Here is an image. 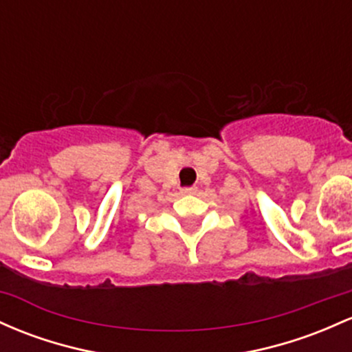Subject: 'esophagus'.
Listing matches in <instances>:
<instances>
[{
    "label": "esophagus",
    "mask_w": 352,
    "mask_h": 352,
    "mask_svg": "<svg viewBox=\"0 0 352 352\" xmlns=\"http://www.w3.org/2000/svg\"><path fill=\"white\" fill-rule=\"evenodd\" d=\"M195 192H197V187H185V188H182V194H184V195L195 194Z\"/></svg>",
    "instance_id": "34e87169"
}]
</instances>
